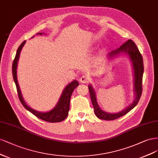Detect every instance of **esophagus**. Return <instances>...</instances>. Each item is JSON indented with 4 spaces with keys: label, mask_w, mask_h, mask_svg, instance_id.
Returning <instances> with one entry per match:
<instances>
[{
    "label": "esophagus",
    "mask_w": 158,
    "mask_h": 158,
    "mask_svg": "<svg viewBox=\"0 0 158 158\" xmlns=\"http://www.w3.org/2000/svg\"><path fill=\"white\" fill-rule=\"evenodd\" d=\"M89 80H90V78L88 77V76L83 75L81 77L79 81L81 83H87L88 81H89Z\"/></svg>",
    "instance_id": "obj_1"
}]
</instances>
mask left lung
Listing matches in <instances>:
<instances>
[{"label": "left lung", "mask_w": 158, "mask_h": 158, "mask_svg": "<svg viewBox=\"0 0 158 158\" xmlns=\"http://www.w3.org/2000/svg\"><path fill=\"white\" fill-rule=\"evenodd\" d=\"M121 54H124L127 55L131 60L134 72V92L135 94V98L133 103L130 104L126 109L120 112L115 114H110L106 111L102 110L98 104L97 100H96V96L94 89L91 85H89V90L90 95L91 101L94 107V114L97 118L104 120H114L118 119L120 117L123 116L134 108L138 104L140 98L142 94V75L144 73V65H143V59H142V55L139 51V48H137L135 43L133 40L129 39L127 41L122 44L121 47L113 51L110 52L108 54V58L110 59L114 58L117 56Z\"/></svg>", "instance_id": "obj_1"}]
</instances>
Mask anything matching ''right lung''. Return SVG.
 I'll return each mask as SVG.
<instances>
[{"label":"right lung","instance_id":"add662e5","mask_svg":"<svg viewBox=\"0 0 158 158\" xmlns=\"http://www.w3.org/2000/svg\"><path fill=\"white\" fill-rule=\"evenodd\" d=\"M43 34H44V33H37V35H41ZM25 43V40L20 44V46L18 47L16 52V56H15V58L14 60V62L12 64L13 79L15 82V84H16V86L19 99L20 102H21L22 105L23 106L24 108L29 111H30L31 113H32L33 115L37 117L38 118L44 120L45 121L50 122V123H56V122L62 121L67 118V116L68 115L71 96H72V93L73 92L74 89L79 85L78 81L74 80L72 81V82H71L69 84H68L65 86L56 106L54 108L50 111H47V112H40V111H37L36 110L32 109L31 108H30V107L25 103V102L23 98V96L21 93V90H20L18 82V79H17L16 69H17L18 62L19 60L20 52H21V50L24 46Z\"/></svg>","mask_w":158,"mask_h":158}]
</instances>
